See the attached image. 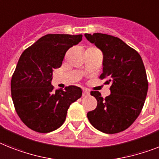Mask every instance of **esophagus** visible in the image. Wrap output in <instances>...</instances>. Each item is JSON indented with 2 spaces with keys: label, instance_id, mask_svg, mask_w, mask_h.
Returning a JSON list of instances; mask_svg holds the SVG:
<instances>
[{
  "label": "esophagus",
  "instance_id": "34e87169",
  "mask_svg": "<svg viewBox=\"0 0 159 159\" xmlns=\"http://www.w3.org/2000/svg\"><path fill=\"white\" fill-rule=\"evenodd\" d=\"M89 95V92L88 91L87 89H84L83 90V97H87Z\"/></svg>",
  "mask_w": 159,
  "mask_h": 159
}]
</instances>
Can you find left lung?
Here are the masks:
<instances>
[{
	"instance_id": "obj_1",
	"label": "left lung",
	"mask_w": 159,
	"mask_h": 159,
	"mask_svg": "<svg viewBox=\"0 0 159 159\" xmlns=\"http://www.w3.org/2000/svg\"><path fill=\"white\" fill-rule=\"evenodd\" d=\"M103 53L101 80L111 84V93L103 98L98 91L90 93L98 101L95 110L88 112L94 128L107 134L123 132L138 117L148 92L145 66L137 51L119 38L102 33L85 34Z\"/></svg>"
}]
</instances>
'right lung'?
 I'll return each mask as SVG.
<instances>
[{"label": "right lung", "mask_w": 159, "mask_h": 159, "mask_svg": "<svg viewBox=\"0 0 159 159\" xmlns=\"http://www.w3.org/2000/svg\"><path fill=\"white\" fill-rule=\"evenodd\" d=\"M82 35L48 34L26 48L11 79V97L18 117L30 129L53 132L65 121L70 104L82 96L81 89L54 90L53 70L61 66L66 51L82 40Z\"/></svg>", "instance_id": "right-lung-1"}]
</instances>
